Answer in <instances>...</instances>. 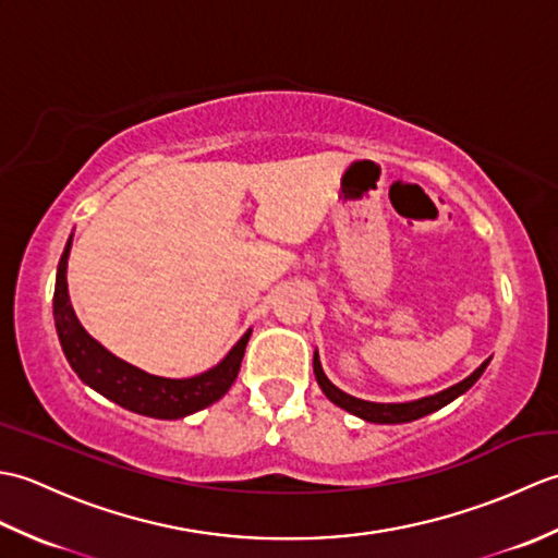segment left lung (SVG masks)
<instances>
[{"mask_svg": "<svg viewBox=\"0 0 558 558\" xmlns=\"http://www.w3.org/2000/svg\"><path fill=\"white\" fill-rule=\"evenodd\" d=\"M487 364H489V360H484L468 378H462V381H458L456 386L438 390V393H434V396L410 400V402H372V400L354 398V396L345 393V390H340L336 384H330V378L324 374L322 360H318V352H314V374H316V381H318V386H322L326 398L333 402V405L354 414V417H360L364 422H374V424H405V422H414L420 417H426V414L446 408L448 402H453L456 398L465 393V390H470L477 384V378L484 374V369H487Z\"/></svg>", "mask_w": 558, "mask_h": 558, "instance_id": "8db88e82", "label": "left lung"}]
</instances>
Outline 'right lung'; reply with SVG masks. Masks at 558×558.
<instances>
[{
	"instance_id": "1",
	"label": "right lung",
	"mask_w": 558,
	"mask_h": 558,
	"mask_svg": "<svg viewBox=\"0 0 558 558\" xmlns=\"http://www.w3.org/2000/svg\"><path fill=\"white\" fill-rule=\"evenodd\" d=\"M71 236L57 266L52 310L64 357L71 364V369L78 374L81 381L98 390L100 396L117 402V405H122L124 410H132L153 420H182L186 414L213 405V402H218L228 393L236 374H240L246 342L252 338V328L236 340V345L213 369L198 376L165 378L138 369V366L117 357L108 348H102L96 338L88 336V330L76 318L66 286Z\"/></svg>"
}]
</instances>
